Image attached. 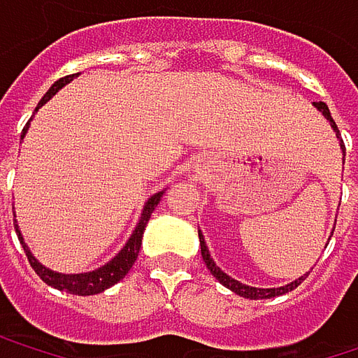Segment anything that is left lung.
Masks as SVG:
<instances>
[{"mask_svg":"<svg viewBox=\"0 0 358 358\" xmlns=\"http://www.w3.org/2000/svg\"><path fill=\"white\" fill-rule=\"evenodd\" d=\"M315 108L320 109L323 113V117L329 122V126L334 128V132H336V136L340 138V130H338V126H336V122H334V117H331V113H329V109L327 106L320 101V103H313ZM340 149H342V153H346V149H344V143H342V138H340ZM199 243H201V255H203V261H205V265H207V269L213 273V278L220 282V284H224L226 288H230L232 292H236L238 296H245V299H250V301H261V299H273V296H280V294H286V292H290V290H294L309 273H305V275H301V278H296L294 282H290V284H286V286H280V288H255V286H247V284H241L238 280H234V278H230L228 273H224L215 263H213V259H211V255H209V249H207V245H205V238H203V234H201V230H199Z\"/></svg>","mask_w":358,"mask_h":358,"instance_id":"obj_1","label":"left lung"}]
</instances>
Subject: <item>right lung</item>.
<instances>
[{
	"mask_svg": "<svg viewBox=\"0 0 358 358\" xmlns=\"http://www.w3.org/2000/svg\"><path fill=\"white\" fill-rule=\"evenodd\" d=\"M76 74H72V76H64V78H59L45 95H43V99L38 101V106L36 109L41 108L43 103H47L64 85H68L72 78H74ZM35 109V111H36ZM31 124V122H29ZM29 124L24 126V130H22V136H24V132L29 130ZM162 196H164V190H159V192H155L147 203H145V207H143V213H141V220H138V224H136V228L132 230V234H130V238H128V243L124 245V249L120 250L109 263L106 265H101L99 269H93V271H87V273H57V271H51L49 267H45V265H41L38 261H36L35 257H33V252L31 249L24 245V238H22V234H20V230H18V224H14L16 226V234H18V241H20V245L24 247V252H27V257H29V263H31V267L36 271V275L47 284V286H51V288H57V290H64V292H70V294H78V296H89V294H99V292H103V290H108L109 286H113V284H117L128 271H130V267L134 265V261H136V257H138V250H141V245H143V232H145V228H147V222H149V217H151V213L155 211V207H157V203L162 201Z\"/></svg>",
	"mask_w": 358,
	"mask_h": 358,
	"instance_id": "right-lung-1",
	"label": "right lung"
}]
</instances>
